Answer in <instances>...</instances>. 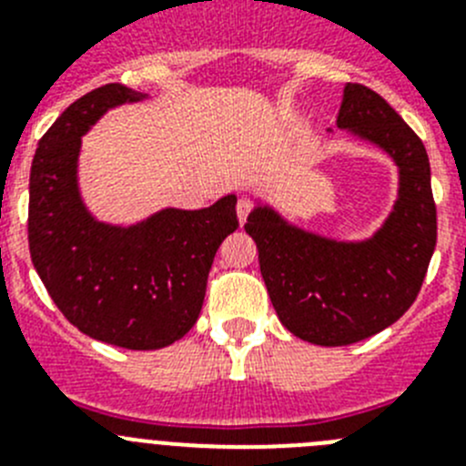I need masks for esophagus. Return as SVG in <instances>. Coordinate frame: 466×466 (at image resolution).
Here are the masks:
<instances>
[{
    "label": "esophagus",
    "mask_w": 466,
    "mask_h": 466,
    "mask_svg": "<svg viewBox=\"0 0 466 466\" xmlns=\"http://www.w3.org/2000/svg\"><path fill=\"white\" fill-rule=\"evenodd\" d=\"M236 209H238V219H240V224H245L247 217H249V212H252V203H249L247 198H240L236 205Z\"/></svg>",
    "instance_id": "esophagus-1"
}]
</instances>
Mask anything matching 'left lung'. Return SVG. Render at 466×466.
I'll use <instances>...</instances> for the list:
<instances>
[{
  "instance_id": "obj_1",
  "label": "left lung",
  "mask_w": 466,
  "mask_h": 466,
  "mask_svg": "<svg viewBox=\"0 0 466 466\" xmlns=\"http://www.w3.org/2000/svg\"><path fill=\"white\" fill-rule=\"evenodd\" d=\"M339 127L378 144L399 166V198L371 240L339 242L257 208L245 230L279 322L308 343L364 340L413 306L436 247V205L425 144L376 90L348 84Z\"/></svg>"
}]
</instances>
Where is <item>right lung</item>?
<instances>
[{
	"mask_svg": "<svg viewBox=\"0 0 466 466\" xmlns=\"http://www.w3.org/2000/svg\"><path fill=\"white\" fill-rule=\"evenodd\" d=\"M144 95L90 90L39 139L27 240L41 282L81 333L126 350H158L196 324L214 254L238 228L236 196L205 209H163L130 228L95 221L76 187L81 135L111 106Z\"/></svg>",
	"mask_w": 466,
	"mask_h": 466,
	"instance_id": "1",
	"label": "right lung"
}]
</instances>
